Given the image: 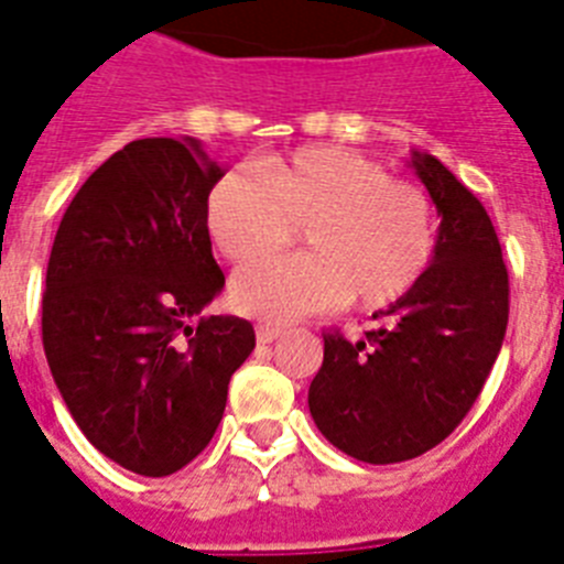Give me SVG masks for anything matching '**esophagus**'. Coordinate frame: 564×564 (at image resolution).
Instances as JSON below:
<instances>
[{
	"label": "esophagus",
	"mask_w": 564,
	"mask_h": 564,
	"mask_svg": "<svg viewBox=\"0 0 564 564\" xmlns=\"http://www.w3.org/2000/svg\"><path fill=\"white\" fill-rule=\"evenodd\" d=\"M283 335L281 326H275V323H261L258 329H254V337H258V343H272L278 340V337Z\"/></svg>",
	"instance_id": "obj_1"
}]
</instances>
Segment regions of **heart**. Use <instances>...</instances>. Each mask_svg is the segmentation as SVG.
<instances>
[{
	"label": "heart",
	"mask_w": 564,
	"mask_h": 564,
	"mask_svg": "<svg viewBox=\"0 0 564 564\" xmlns=\"http://www.w3.org/2000/svg\"><path fill=\"white\" fill-rule=\"evenodd\" d=\"M304 227L310 253L258 262L235 275V310L295 321L355 301L386 310L420 286L437 252L429 193L340 147H303L229 170L207 195V232L232 263L280 251Z\"/></svg>",
	"instance_id": "heart-1"
}]
</instances>
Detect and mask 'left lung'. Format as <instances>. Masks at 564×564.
<instances>
[{"label":"left lung","mask_w":564,"mask_h":564,"mask_svg":"<svg viewBox=\"0 0 564 564\" xmlns=\"http://www.w3.org/2000/svg\"><path fill=\"white\" fill-rule=\"evenodd\" d=\"M411 170L440 215L437 252L420 286L366 340L323 337L310 386L321 434L371 465L414 459L443 443L486 386L508 326V269L486 207L443 161L411 150Z\"/></svg>","instance_id":"obj_1"}]
</instances>
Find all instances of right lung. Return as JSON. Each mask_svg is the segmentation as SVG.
Instances as JSON below:
<instances>
[{"mask_svg": "<svg viewBox=\"0 0 564 564\" xmlns=\"http://www.w3.org/2000/svg\"><path fill=\"white\" fill-rule=\"evenodd\" d=\"M227 173L198 139H139L82 184L58 224L42 343L62 400L105 457L166 477L224 417L252 323L200 317L224 289L207 195Z\"/></svg>", "mask_w": 564, "mask_h": 564, "instance_id": "right-lung-1", "label": "right lung"}]
</instances>
